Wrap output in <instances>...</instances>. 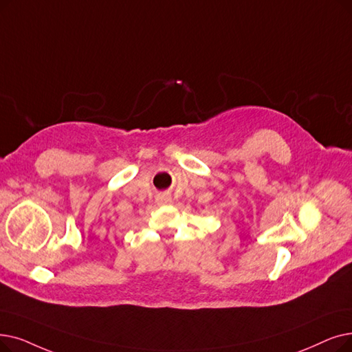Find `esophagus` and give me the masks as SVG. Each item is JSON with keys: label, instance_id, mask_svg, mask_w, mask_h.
Wrapping results in <instances>:
<instances>
[{"label": "esophagus", "instance_id": "34e87169", "mask_svg": "<svg viewBox=\"0 0 352 352\" xmlns=\"http://www.w3.org/2000/svg\"><path fill=\"white\" fill-rule=\"evenodd\" d=\"M158 203H160V204H162V206L170 204V203H171V197H170V195H166V194H162V195H160V197H158Z\"/></svg>", "mask_w": 352, "mask_h": 352}]
</instances>
